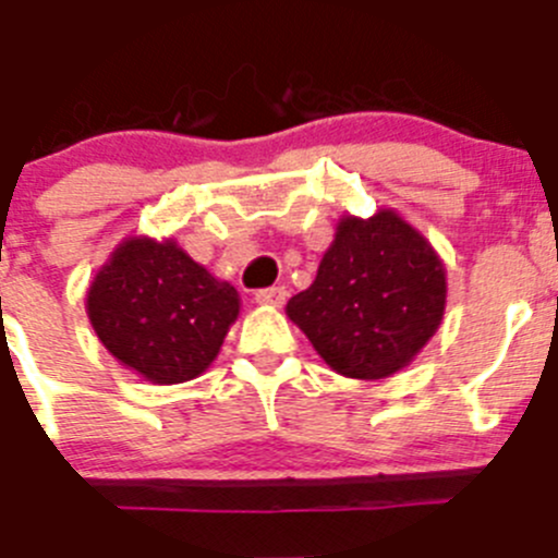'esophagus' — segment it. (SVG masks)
<instances>
[{"label": "esophagus", "instance_id": "esophagus-1", "mask_svg": "<svg viewBox=\"0 0 558 558\" xmlns=\"http://www.w3.org/2000/svg\"><path fill=\"white\" fill-rule=\"evenodd\" d=\"M286 298H289V291H286V286H269V289L255 291V303L272 305V308H280V305L286 303Z\"/></svg>", "mask_w": 558, "mask_h": 558}]
</instances>
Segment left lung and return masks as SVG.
I'll use <instances>...</instances> for the list:
<instances>
[{
    "label": "left lung",
    "mask_w": 558,
    "mask_h": 558,
    "mask_svg": "<svg viewBox=\"0 0 558 558\" xmlns=\"http://www.w3.org/2000/svg\"><path fill=\"white\" fill-rule=\"evenodd\" d=\"M445 264L395 210L341 217L314 283L286 314L330 369L359 380L389 378L436 333L445 314Z\"/></svg>",
    "instance_id": "8db88e82"
}]
</instances>
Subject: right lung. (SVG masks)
I'll return each mask as SVG.
<instances>
[{
	"mask_svg": "<svg viewBox=\"0 0 558 558\" xmlns=\"http://www.w3.org/2000/svg\"><path fill=\"white\" fill-rule=\"evenodd\" d=\"M239 291L172 239L133 235L92 280L85 311L108 353L153 384H183L217 359Z\"/></svg>",
	"mask_w": 558,
	"mask_h": 558,
	"instance_id": "add662e5",
	"label": "right lung"
}]
</instances>
